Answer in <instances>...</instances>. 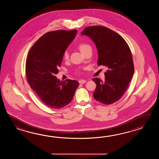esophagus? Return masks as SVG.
I'll return each instance as SVG.
<instances>
[{
    "label": "esophagus",
    "instance_id": "esophagus-1",
    "mask_svg": "<svg viewBox=\"0 0 159 159\" xmlns=\"http://www.w3.org/2000/svg\"><path fill=\"white\" fill-rule=\"evenodd\" d=\"M78 82H79V83H80V84H83L85 83V82H86V80H80Z\"/></svg>",
    "mask_w": 159,
    "mask_h": 159
}]
</instances>
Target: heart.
Returning <instances> with one entry per match:
<instances>
[{"instance_id":"heart-1","label":"heart","mask_w":159,"mask_h":159,"mask_svg":"<svg viewBox=\"0 0 159 159\" xmlns=\"http://www.w3.org/2000/svg\"><path fill=\"white\" fill-rule=\"evenodd\" d=\"M78 49H80V51H81V53L84 54L86 52L91 49V46L90 45L86 43H81L79 44L78 46ZM64 58L65 60H68L69 58V53L68 51H65L64 53Z\"/></svg>"}]
</instances>
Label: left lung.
Returning a JSON list of instances; mask_svg holds the SVG:
<instances>
[{
  "mask_svg": "<svg viewBox=\"0 0 159 159\" xmlns=\"http://www.w3.org/2000/svg\"><path fill=\"white\" fill-rule=\"evenodd\" d=\"M81 35L90 37L98 51V66H106L105 81L93 79L96 84L94 98L103 104L118 101L125 94L131 80L134 66L128 44L119 34L102 26L86 27Z\"/></svg>",
  "mask_w": 159,
  "mask_h": 159,
  "instance_id": "left-lung-1",
  "label": "left lung"
}]
</instances>
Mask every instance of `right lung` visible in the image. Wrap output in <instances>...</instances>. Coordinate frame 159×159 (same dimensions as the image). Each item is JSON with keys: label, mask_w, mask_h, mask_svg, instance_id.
I'll return each mask as SVG.
<instances>
[{"label": "right lung", "mask_w": 159, "mask_h": 159, "mask_svg": "<svg viewBox=\"0 0 159 159\" xmlns=\"http://www.w3.org/2000/svg\"><path fill=\"white\" fill-rule=\"evenodd\" d=\"M77 30L47 32L36 41L28 52L25 71L27 81L44 105L60 108L69 104L79 86L77 81H60L55 76L63 56Z\"/></svg>", "instance_id": "add662e5"}]
</instances>
